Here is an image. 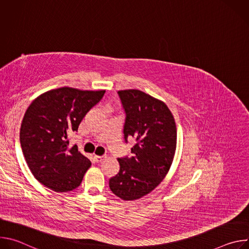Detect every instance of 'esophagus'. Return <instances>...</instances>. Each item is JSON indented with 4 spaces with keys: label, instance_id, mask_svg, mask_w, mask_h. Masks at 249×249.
Returning a JSON list of instances; mask_svg holds the SVG:
<instances>
[{
    "label": "esophagus",
    "instance_id": "1",
    "mask_svg": "<svg viewBox=\"0 0 249 249\" xmlns=\"http://www.w3.org/2000/svg\"><path fill=\"white\" fill-rule=\"evenodd\" d=\"M94 159H95L96 162H101L106 159V156H95Z\"/></svg>",
    "mask_w": 249,
    "mask_h": 249
}]
</instances>
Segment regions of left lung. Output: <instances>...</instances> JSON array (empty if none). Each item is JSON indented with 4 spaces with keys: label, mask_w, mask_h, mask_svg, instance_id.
Segmentation results:
<instances>
[{
    "label": "left lung",
    "mask_w": 249,
    "mask_h": 249,
    "mask_svg": "<svg viewBox=\"0 0 249 249\" xmlns=\"http://www.w3.org/2000/svg\"><path fill=\"white\" fill-rule=\"evenodd\" d=\"M126 112L124 138L136 142L132 157L118 159L120 170L109 188L125 201L152 192L165 177L176 150V125L167 105L139 89L119 90Z\"/></svg>",
    "instance_id": "1"
}]
</instances>
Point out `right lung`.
<instances>
[{
    "label": "right lung",
    "instance_id": "right-lung-1",
    "mask_svg": "<svg viewBox=\"0 0 249 249\" xmlns=\"http://www.w3.org/2000/svg\"><path fill=\"white\" fill-rule=\"evenodd\" d=\"M104 93L63 87L40 94L28 106L20 126V145L31 173L45 187L63 193L82 183L91 162L77 147L69 149L68 136L78 131Z\"/></svg>",
    "mask_w": 249,
    "mask_h": 249
}]
</instances>
